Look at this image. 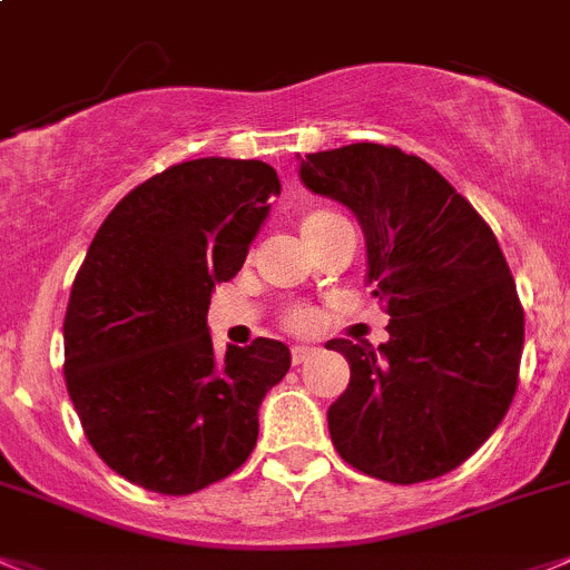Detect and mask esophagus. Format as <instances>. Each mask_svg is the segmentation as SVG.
I'll use <instances>...</instances> for the list:
<instances>
[{
	"label": "esophagus",
	"mask_w": 570,
	"mask_h": 570,
	"mask_svg": "<svg viewBox=\"0 0 570 570\" xmlns=\"http://www.w3.org/2000/svg\"><path fill=\"white\" fill-rule=\"evenodd\" d=\"M312 354H315V348H309V345H295V348H292V363H295V365L306 363Z\"/></svg>",
	"instance_id": "esophagus-1"
}]
</instances>
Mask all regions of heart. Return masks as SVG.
I'll return each instance as SVG.
<instances>
[{
    "instance_id": "heart-1",
    "label": "heart",
    "mask_w": 570,
    "mask_h": 570,
    "mask_svg": "<svg viewBox=\"0 0 570 570\" xmlns=\"http://www.w3.org/2000/svg\"><path fill=\"white\" fill-rule=\"evenodd\" d=\"M340 225H345V222L340 219L337 213L306 210L301 216V236H303V242L312 244V242H317V238L326 236V233H332L334 227H340ZM315 326H317V315L312 309H306V306H292V309L284 312V328H289V332L306 334V332H312Z\"/></svg>"
}]
</instances>
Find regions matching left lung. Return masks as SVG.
Returning a JSON list of instances; mask_svg holds the SVG:
<instances>
[{"label": "left lung", "instance_id": "left-lung-1", "mask_svg": "<svg viewBox=\"0 0 570 570\" xmlns=\"http://www.w3.org/2000/svg\"><path fill=\"white\" fill-rule=\"evenodd\" d=\"M301 179L357 216L387 343L328 340L351 365L328 407L345 464L422 483L464 464L518 391L523 306L498 238L433 165L396 146L306 154Z\"/></svg>", "mask_w": 570, "mask_h": 570}]
</instances>
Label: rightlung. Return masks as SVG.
<instances>
[{
  "instance_id": "obj_1",
  "label": "right lung",
  "mask_w": 570,
  "mask_h": 570,
  "mask_svg": "<svg viewBox=\"0 0 570 570\" xmlns=\"http://www.w3.org/2000/svg\"><path fill=\"white\" fill-rule=\"evenodd\" d=\"M278 194L261 159H188L137 185L95 233L63 317V380L89 444L126 481L190 494L253 453L289 348L258 337L216 357L207 306Z\"/></svg>"
}]
</instances>
